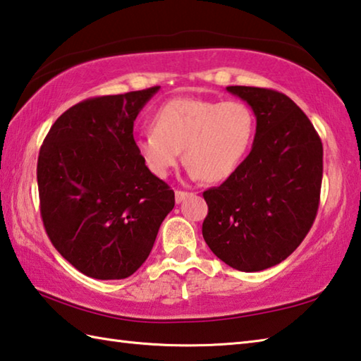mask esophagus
<instances>
[{
  "label": "esophagus",
  "instance_id": "esophagus-1",
  "mask_svg": "<svg viewBox=\"0 0 361 361\" xmlns=\"http://www.w3.org/2000/svg\"><path fill=\"white\" fill-rule=\"evenodd\" d=\"M188 195H191V192H186V191H180V189H176L175 191V200H176V203H180V202H183L185 200Z\"/></svg>",
  "mask_w": 361,
  "mask_h": 361
}]
</instances>
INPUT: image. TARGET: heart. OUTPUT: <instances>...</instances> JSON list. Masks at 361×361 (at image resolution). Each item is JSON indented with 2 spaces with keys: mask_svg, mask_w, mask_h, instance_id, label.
I'll list each match as a JSON object with an SVG mask.
<instances>
[{
  "mask_svg": "<svg viewBox=\"0 0 361 361\" xmlns=\"http://www.w3.org/2000/svg\"><path fill=\"white\" fill-rule=\"evenodd\" d=\"M154 129L135 137V149L156 176H167L181 161L192 178L218 183L243 164L255 133L251 107L240 101L176 97L154 115Z\"/></svg>",
  "mask_w": 361,
  "mask_h": 361,
  "instance_id": "b5f03b06",
  "label": "heart"
}]
</instances>
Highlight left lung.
<instances>
[{
    "label": "left lung",
    "instance_id": "obj_1",
    "mask_svg": "<svg viewBox=\"0 0 361 361\" xmlns=\"http://www.w3.org/2000/svg\"><path fill=\"white\" fill-rule=\"evenodd\" d=\"M255 115L251 153L237 172L203 192L202 235L214 255L240 271L278 265L316 219L324 172L320 137L289 96L257 87H227Z\"/></svg>",
    "mask_w": 361,
    "mask_h": 361
}]
</instances>
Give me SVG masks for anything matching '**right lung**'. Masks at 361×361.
I'll use <instances>...</instances> for the list:
<instances>
[{
  "mask_svg": "<svg viewBox=\"0 0 361 361\" xmlns=\"http://www.w3.org/2000/svg\"><path fill=\"white\" fill-rule=\"evenodd\" d=\"M159 87L90 97L50 128L37 158L51 245L94 279H124L152 252L175 192L135 149L134 121Z\"/></svg>",
  "mask_w": 361,
  "mask_h": 361,
  "instance_id": "1",
  "label": "right lung"
}]
</instances>
